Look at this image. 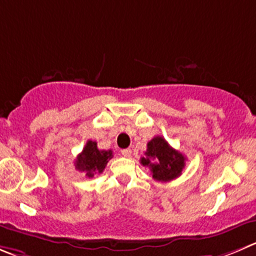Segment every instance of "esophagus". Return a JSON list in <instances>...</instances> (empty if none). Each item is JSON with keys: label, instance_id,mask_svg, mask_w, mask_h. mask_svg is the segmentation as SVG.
<instances>
[{"label": "esophagus", "instance_id": "esophagus-1", "mask_svg": "<svg viewBox=\"0 0 256 256\" xmlns=\"http://www.w3.org/2000/svg\"><path fill=\"white\" fill-rule=\"evenodd\" d=\"M130 154H132V150H130V148L122 150V156H124V157H130Z\"/></svg>", "mask_w": 256, "mask_h": 256}]
</instances>
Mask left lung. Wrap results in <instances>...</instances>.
<instances>
[{
  "instance_id": "obj_1",
  "label": "left lung",
  "mask_w": 256,
  "mask_h": 256,
  "mask_svg": "<svg viewBox=\"0 0 256 256\" xmlns=\"http://www.w3.org/2000/svg\"><path fill=\"white\" fill-rule=\"evenodd\" d=\"M144 154L146 157L140 158V163L144 167H150L156 181H172L178 177L184 168L186 157L172 148L160 136H157L147 143Z\"/></svg>"
}]
</instances>
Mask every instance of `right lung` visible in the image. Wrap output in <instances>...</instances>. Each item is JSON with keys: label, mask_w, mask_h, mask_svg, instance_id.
Returning <instances> with one entry per match:
<instances>
[{"label": "right lung", "mask_w": 256, "mask_h": 256, "mask_svg": "<svg viewBox=\"0 0 256 256\" xmlns=\"http://www.w3.org/2000/svg\"><path fill=\"white\" fill-rule=\"evenodd\" d=\"M113 158V152L109 150H100L94 140H88L82 153L78 154L75 160V168L80 172H84L85 176L93 178L94 174H102L106 168L109 160Z\"/></svg>", "instance_id": "right-lung-1"}]
</instances>
